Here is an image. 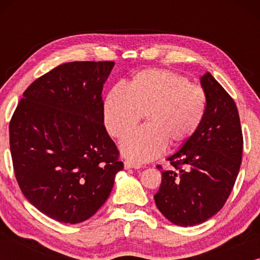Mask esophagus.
Returning a JSON list of instances; mask_svg holds the SVG:
<instances>
[{"mask_svg":"<svg viewBox=\"0 0 260 260\" xmlns=\"http://www.w3.org/2000/svg\"><path fill=\"white\" fill-rule=\"evenodd\" d=\"M124 167H125V169H140V168H142L141 165H137V163H134V162H130V161L124 162Z\"/></svg>","mask_w":260,"mask_h":260,"instance_id":"obj_1","label":"esophagus"}]
</instances>
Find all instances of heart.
I'll list each match as a JSON object with an SVG mask.
<instances>
[{
	"instance_id": "heart-1",
	"label": "heart",
	"mask_w": 260,
	"mask_h": 260,
	"mask_svg": "<svg viewBox=\"0 0 260 260\" xmlns=\"http://www.w3.org/2000/svg\"><path fill=\"white\" fill-rule=\"evenodd\" d=\"M207 95L186 76L162 69L142 70L125 88L116 86L106 95L104 123L111 136L125 137L145 116L147 125L130 134L120 150L135 162L155 158L166 145L180 147L201 126Z\"/></svg>"
}]
</instances>
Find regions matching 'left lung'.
<instances>
[{"mask_svg": "<svg viewBox=\"0 0 260 260\" xmlns=\"http://www.w3.org/2000/svg\"><path fill=\"white\" fill-rule=\"evenodd\" d=\"M207 110L201 126L179 151L170 156L172 168L161 165L162 182L154 195L169 221L194 226L223 207L239 174L243 133L233 98L207 72L201 77Z\"/></svg>", "mask_w": 260, "mask_h": 260, "instance_id": "obj_1", "label": "left lung"}]
</instances>
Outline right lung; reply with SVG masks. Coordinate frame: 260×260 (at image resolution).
<instances>
[{"mask_svg":"<svg viewBox=\"0 0 260 260\" xmlns=\"http://www.w3.org/2000/svg\"><path fill=\"white\" fill-rule=\"evenodd\" d=\"M113 61L56 66L23 92L9 123L17 183L49 218L78 223L108 200L123 169L104 125L102 91Z\"/></svg>","mask_w":260,"mask_h":260,"instance_id":"add662e5","label":"right lung"}]
</instances>
